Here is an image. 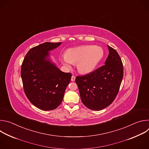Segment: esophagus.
Wrapping results in <instances>:
<instances>
[{"label":"esophagus","instance_id":"34e87169","mask_svg":"<svg viewBox=\"0 0 149 149\" xmlns=\"http://www.w3.org/2000/svg\"><path fill=\"white\" fill-rule=\"evenodd\" d=\"M71 81H75V77L74 76V75H72V77H71Z\"/></svg>","mask_w":149,"mask_h":149}]
</instances>
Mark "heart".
<instances>
[{
  "mask_svg": "<svg viewBox=\"0 0 149 149\" xmlns=\"http://www.w3.org/2000/svg\"><path fill=\"white\" fill-rule=\"evenodd\" d=\"M104 56L101 47L93 45H83L68 49L62 58L63 64L71 68L77 63L78 71L82 74L93 72Z\"/></svg>",
  "mask_w": 149,
  "mask_h": 149,
  "instance_id": "obj_1",
  "label": "heart"
}]
</instances>
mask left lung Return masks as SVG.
Instances as JSON below:
<instances>
[{
	"instance_id": "left-lung-1",
	"label": "left lung",
	"mask_w": 149,
	"mask_h": 149,
	"mask_svg": "<svg viewBox=\"0 0 149 149\" xmlns=\"http://www.w3.org/2000/svg\"><path fill=\"white\" fill-rule=\"evenodd\" d=\"M108 48L109 55L105 65L75 78L82 103L92 110H101L114 101L123 79L121 59L114 48Z\"/></svg>"
}]
</instances>
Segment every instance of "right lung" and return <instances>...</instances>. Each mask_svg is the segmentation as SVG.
Here are the masks:
<instances>
[{
  "label": "right lung",
  "instance_id": "right-lung-1",
  "mask_svg": "<svg viewBox=\"0 0 149 149\" xmlns=\"http://www.w3.org/2000/svg\"><path fill=\"white\" fill-rule=\"evenodd\" d=\"M61 42H45L31 48L22 63L20 74L25 94L37 108L52 110L61 104L72 74L63 72L49 60V51Z\"/></svg>",
  "mask_w": 149,
  "mask_h": 149
}]
</instances>
